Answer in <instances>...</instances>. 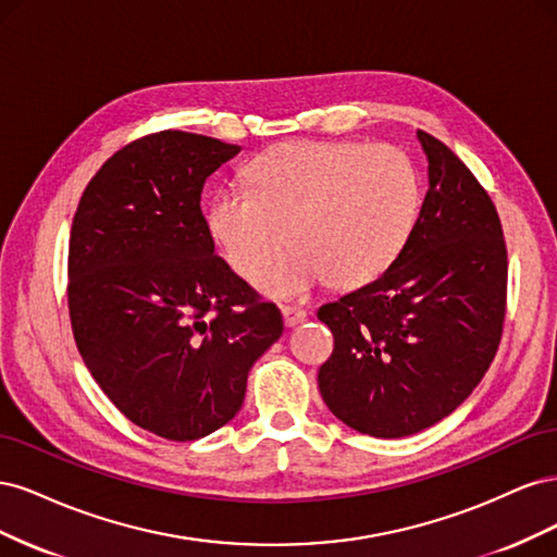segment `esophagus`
<instances>
[{
	"label": "esophagus",
	"instance_id": "1",
	"mask_svg": "<svg viewBox=\"0 0 557 557\" xmlns=\"http://www.w3.org/2000/svg\"><path fill=\"white\" fill-rule=\"evenodd\" d=\"M281 313H283L285 327H295V325L305 323V320H307V311L305 309H297V307H283Z\"/></svg>",
	"mask_w": 557,
	"mask_h": 557
}]
</instances>
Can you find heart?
Instances as JSON below:
<instances>
[{
	"label": "heart",
	"mask_w": 557,
	"mask_h": 557,
	"mask_svg": "<svg viewBox=\"0 0 557 557\" xmlns=\"http://www.w3.org/2000/svg\"><path fill=\"white\" fill-rule=\"evenodd\" d=\"M250 185H223L207 225L225 262L252 281L282 245L294 246L260 278L272 297L301 299L334 281L360 288L407 248L423 201L416 162L397 146L293 141L252 160Z\"/></svg>",
	"instance_id": "heart-1"
}]
</instances>
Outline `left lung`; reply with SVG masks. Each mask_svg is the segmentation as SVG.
<instances>
[{
	"label": "left lung",
	"mask_w": 557,
	"mask_h": 557,
	"mask_svg": "<svg viewBox=\"0 0 557 557\" xmlns=\"http://www.w3.org/2000/svg\"><path fill=\"white\" fill-rule=\"evenodd\" d=\"M430 188L413 234L376 281L318 309L334 334L318 387L327 409L379 440L453 413L491 367L507 313V244L476 176L418 129Z\"/></svg>",
	"instance_id": "8db88e82"
}]
</instances>
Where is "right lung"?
Listing matches in <instances>:
<instances>
[{"label":"right lung","mask_w":557,"mask_h":557,"mask_svg":"<svg viewBox=\"0 0 557 557\" xmlns=\"http://www.w3.org/2000/svg\"><path fill=\"white\" fill-rule=\"evenodd\" d=\"M242 146L164 129L111 156L70 234V318L83 362L134 425L195 442L239 413L281 311L215 256L201 188Z\"/></svg>","instance_id":"1"}]
</instances>
